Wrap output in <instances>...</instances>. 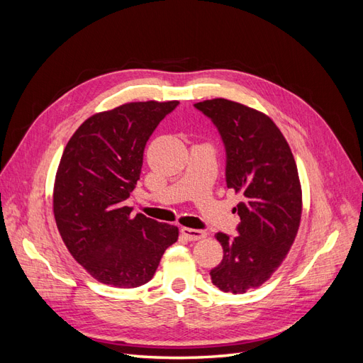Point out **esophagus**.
I'll list each match as a JSON object with an SVG mask.
<instances>
[{
  "label": "esophagus",
  "mask_w": 363,
  "mask_h": 363,
  "mask_svg": "<svg viewBox=\"0 0 363 363\" xmlns=\"http://www.w3.org/2000/svg\"><path fill=\"white\" fill-rule=\"evenodd\" d=\"M182 233L186 236V239L189 240H200L206 238L204 230H196V228H188V227H182Z\"/></svg>",
  "instance_id": "esophagus-1"
}]
</instances>
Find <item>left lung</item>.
I'll return each mask as SVG.
<instances>
[{
	"mask_svg": "<svg viewBox=\"0 0 363 363\" xmlns=\"http://www.w3.org/2000/svg\"><path fill=\"white\" fill-rule=\"evenodd\" d=\"M194 106L221 135L227 188L242 195L235 207L238 235H215L224 256L211 271L212 283L223 292L244 294L265 283L294 244L301 219L298 169L269 116L225 98Z\"/></svg>",
	"mask_w": 363,
	"mask_h": 363,
	"instance_id": "obj_1",
	"label": "left lung"
}]
</instances>
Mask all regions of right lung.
<instances>
[{
    "label": "right lung",
    "mask_w": 363,
    "mask_h": 363,
    "mask_svg": "<svg viewBox=\"0 0 363 363\" xmlns=\"http://www.w3.org/2000/svg\"><path fill=\"white\" fill-rule=\"evenodd\" d=\"M179 101L127 103L95 113L65 147L54 183V218L72 257L104 284L138 288L155 276L179 228L125 201L140 177L147 140Z\"/></svg>",
    "instance_id": "1"
}]
</instances>
